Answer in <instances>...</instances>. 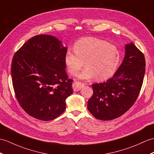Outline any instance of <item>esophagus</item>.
Returning a JSON list of instances; mask_svg holds the SVG:
<instances>
[{"instance_id": "esophagus-1", "label": "esophagus", "mask_w": 154, "mask_h": 154, "mask_svg": "<svg viewBox=\"0 0 154 154\" xmlns=\"http://www.w3.org/2000/svg\"><path fill=\"white\" fill-rule=\"evenodd\" d=\"M83 84L80 83V82H74L72 85L73 91L77 92L79 90H81V88L83 87Z\"/></svg>"}]
</instances>
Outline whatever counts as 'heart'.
Instances as JSON below:
<instances>
[{
    "label": "heart",
    "instance_id": "b5f03b06",
    "mask_svg": "<svg viewBox=\"0 0 154 154\" xmlns=\"http://www.w3.org/2000/svg\"><path fill=\"white\" fill-rule=\"evenodd\" d=\"M75 52L68 50L64 61L67 71L75 75L85 65L86 68L78 75L88 80L96 76L98 80H106L116 71L120 62V52L115 45L93 37L79 39L74 45Z\"/></svg>",
    "mask_w": 154,
    "mask_h": 154
}]
</instances>
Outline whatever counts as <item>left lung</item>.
I'll use <instances>...</instances> for the list:
<instances>
[{
  "label": "left lung",
  "mask_w": 154,
  "mask_h": 154,
  "mask_svg": "<svg viewBox=\"0 0 154 154\" xmlns=\"http://www.w3.org/2000/svg\"><path fill=\"white\" fill-rule=\"evenodd\" d=\"M143 54L133 42L125 45V56L113 76L92 84L93 94L87 108L96 119L109 121L127 112L137 100L145 73Z\"/></svg>",
  "instance_id": "1"
}]
</instances>
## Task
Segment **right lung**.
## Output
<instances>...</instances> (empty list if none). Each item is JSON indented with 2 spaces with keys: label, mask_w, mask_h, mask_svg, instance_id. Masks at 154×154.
<instances>
[{
  "label": "right lung",
  "mask_w": 154,
  "mask_h": 154,
  "mask_svg": "<svg viewBox=\"0 0 154 154\" xmlns=\"http://www.w3.org/2000/svg\"><path fill=\"white\" fill-rule=\"evenodd\" d=\"M67 50L55 37L39 35L29 39L14 55L11 75L16 97L35 119L51 121L66 109V100L73 93V80L65 70Z\"/></svg>",
  "instance_id": "right-lung-1"
}]
</instances>
